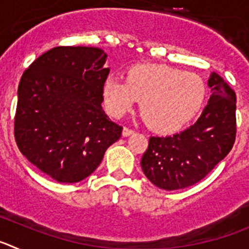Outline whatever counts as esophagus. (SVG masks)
<instances>
[{"label":"esophagus","mask_w":249,"mask_h":249,"mask_svg":"<svg viewBox=\"0 0 249 249\" xmlns=\"http://www.w3.org/2000/svg\"><path fill=\"white\" fill-rule=\"evenodd\" d=\"M133 129H131V128H128V127H123V131H122V135L124 136V137H127V136H129V135H132V133H133Z\"/></svg>","instance_id":"1"}]
</instances>
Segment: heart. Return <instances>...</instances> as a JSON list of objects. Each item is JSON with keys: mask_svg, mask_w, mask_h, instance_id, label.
I'll return each instance as SVG.
<instances>
[{"mask_svg": "<svg viewBox=\"0 0 249 249\" xmlns=\"http://www.w3.org/2000/svg\"><path fill=\"white\" fill-rule=\"evenodd\" d=\"M204 85L199 77L163 65H138L129 68L127 80L108 76L102 86L105 107L121 117L141 102V113L149 128L173 133L184 127L201 108Z\"/></svg>", "mask_w": 249, "mask_h": 249, "instance_id": "b5f03b06", "label": "heart"}]
</instances>
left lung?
<instances>
[{
  "mask_svg": "<svg viewBox=\"0 0 249 249\" xmlns=\"http://www.w3.org/2000/svg\"><path fill=\"white\" fill-rule=\"evenodd\" d=\"M208 105L195 124L167 137H151L141 160L144 175L158 188L175 191L203 179L230 153L237 133L236 92L218 73L208 80Z\"/></svg>",
  "mask_w": 249,
  "mask_h": 249,
  "instance_id": "8db88e82",
  "label": "left lung"
}]
</instances>
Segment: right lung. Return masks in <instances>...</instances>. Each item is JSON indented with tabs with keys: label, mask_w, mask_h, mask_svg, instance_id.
Returning a JSON list of instances; mask_svg holds the SVG:
<instances>
[{
	"label": "right lung",
	"mask_w": 249,
	"mask_h": 249,
	"mask_svg": "<svg viewBox=\"0 0 249 249\" xmlns=\"http://www.w3.org/2000/svg\"><path fill=\"white\" fill-rule=\"evenodd\" d=\"M101 48L59 46L31 63L18 85L15 140L21 153L54 181L76 183L100 166L122 126L102 109L109 73Z\"/></svg>",
	"instance_id": "add662e5"
}]
</instances>
